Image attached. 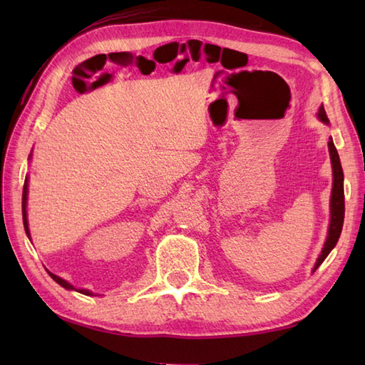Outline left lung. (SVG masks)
<instances>
[{"mask_svg": "<svg viewBox=\"0 0 365 365\" xmlns=\"http://www.w3.org/2000/svg\"><path fill=\"white\" fill-rule=\"evenodd\" d=\"M319 118L322 122L328 123V115L327 111H324L323 105L320 106L319 111ZM329 155H331V163H332V175H334V183H332V195H331V224H329V232H328V238L327 243H324L323 251L320 254L319 260H317L314 271L319 268L323 260L328 257V254L332 251L339 242L340 232H342L344 226V216H345V196H344V170L342 165H340V158L334 143L329 138Z\"/></svg>", "mask_w": 365, "mask_h": 365, "instance_id": "8db88e82", "label": "left lung"}]
</instances>
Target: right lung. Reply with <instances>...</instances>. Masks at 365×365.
Listing matches in <instances>:
<instances>
[{
    "mask_svg": "<svg viewBox=\"0 0 365 365\" xmlns=\"http://www.w3.org/2000/svg\"><path fill=\"white\" fill-rule=\"evenodd\" d=\"M26 200H28V180H25V185H23V199H21V212H23V226H25V230H26V235L29 237V229H28V218H26ZM48 274L56 281L59 285H63L64 289H68V290H75V287L68 284L67 281H64V279H61L59 276L53 274L48 271ZM80 293L83 294H92L89 290H78Z\"/></svg>",
    "mask_w": 365,
    "mask_h": 365,
    "instance_id": "right-lung-1",
    "label": "right lung"
}]
</instances>
